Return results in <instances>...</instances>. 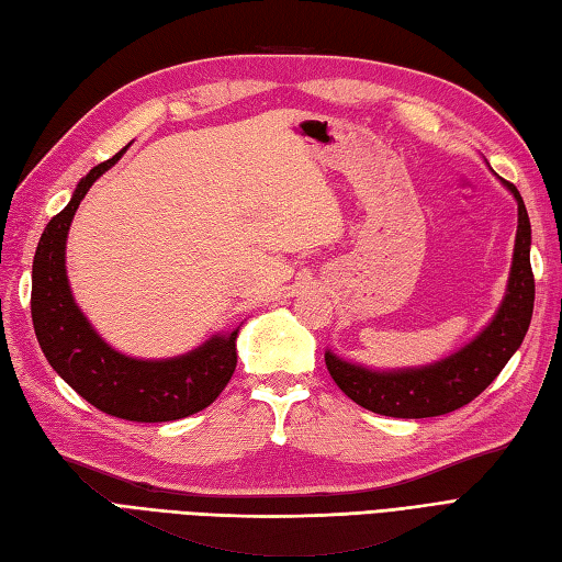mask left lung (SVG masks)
I'll return each mask as SVG.
<instances>
[{"mask_svg":"<svg viewBox=\"0 0 562 562\" xmlns=\"http://www.w3.org/2000/svg\"><path fill=\"white\" fill-rule=\"evenodd\" d=\"M505 184L517 199L519 226L513 273H509L507 295L497 315L481 331L479 339H473L459 353L418 370L372 372L324 353L329 375L358 406L392 418H430L450 414V411L473 402L501 375L507 360L525 341L533 313V271L529 261L531 226L517 187L513 182Z\"/></svg>","mask_w":562,"mask_h":562,"instance_id":"obj_1","label":"left lung"}]
</instances>
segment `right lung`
<instances>
[{"label": "right lung", "instance_id": "add662e5", "mask_svg": "<svg viewBox=\"0 0 562 562\" xmlns=\"http://www.w3.org/2000/svg\"><path fill=\"white\" fill-rule=\"evenodd\" d=\"M122 156L108 158L86 176L71 202L47 223L33 257L31 317L47 363L74 392L103 414L136 423H164L192 416L226 390L238 353L235 329L214 336L190 356L172 360L127 358L98 336L77 307L67 283L65 245L69 223L89 187Z\"/></svg>", "mask_w": 562, "mask_h": 562}]
</instances>
